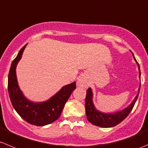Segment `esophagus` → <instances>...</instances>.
<instances>
[{
    "instance_id": "1",
    "label": "esophagus",
    "mask_w": 148,
    "mask_h": 148,
    "mask_svg": "<svg viewBox=\"0 0 148 148\" xmlns=\"http://www.w3.org/2000/svg\"><path fill=\"white\" fill-rule=\"evenodd\" d=\"M77 84L80 86H83V87H86L87 83H86V79L84 78V77L83 76H80V77L77 80Z\"/></svg>"
}]
</instances>
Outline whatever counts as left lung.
Masks as SVG:
<instances>
[{
	"label": "left lung",
	"mask_w": 148,
	"mask_h": 148,
	"mask_svg": "<svg viewBox=\"0 0 148 148\" xmlns=\"http://www.w3.org/2000/svg\"><path fill=\"white\" fill-rule=\"evenodd\" d=\"M132 55L133 58H134V60L137 62V65H138L139 77L140 78V65H139L138 62L136 60L133 53ZM140 89V86L138 89V93L135 96L134 100L132 101V102L127 107H126L123 110L114 112V113H103V112L97 110L96 109V107H95L93 101V91H92L91 88H89L87 90V91H86V103H85L86 116H87V119L88 120V122H90V123L94 124L96 126H99V127H105V128L112 127L117 125L118 124L122 122L128 116L129 114L131 112L132 109H133V107L134 106V103H135L136 101H137V97H138Z\"/></svg>",
	"instance_id": "8db88e82"
}]
</instances>
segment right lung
Segmentation results:
<instances>
[{"mask_svg":"<svg viewBox=\"0 0 148 148\" xmlns=\"http://www.w3.org/2000/svg\"><path fill=\"white\" fill-rule=\"evenodd\" d=\"M26 45L27 44L21 48L11 63L8 73V93L13 106L22 119L33 125L45 126L52 123L60 117L65 103L76 88V83L73 82L63 86L45 101L33 102L26 99L18 86L16 73L17 64Z\"/></svg>","mask_w":148,"mask_h":148,"instance_id":"obj_1","label":"right lung"}]
</instances>
